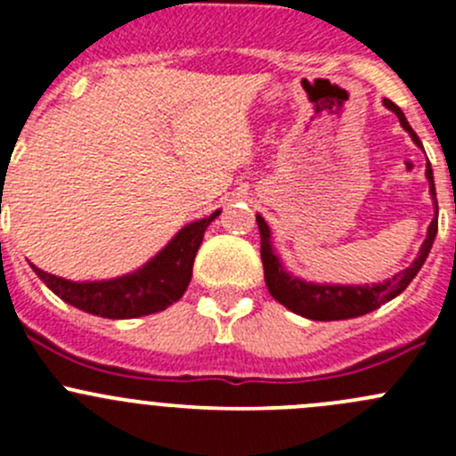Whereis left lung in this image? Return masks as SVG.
<instances>
[{
  "label": "left lung",
  "instance_id": "obj_1",
  "mask_svg": "<svg viewBox=\"0 0 456 456\" xmlns=\"http://www.w3.org/2000/svg\"><path fill=\"white\" fill-rule=\"evenodd\" d=\"M384 105L397 114L403 130L412 136V141H415L417 145H421L419 136H417L415 132H412V127L408 126L402 110L388 99H384ZM426 178L428 183H430V194L436 207L435 178H432L430 163L426 165ZM436 209H439V207H436ZM256 223H257V229H260V256H262V266H265V282H266V289H269V293L280 302V305L291 309L293 314L309 317V320H320V322L348 320V317L366 315L370 314V311L379 309L384 302L393 300L395 296H399V293L412 282V278L419 273L421 266H424L426 257L430 254L432 242H435L436 227H439L435 216L430 227H428V236L424 245H421V251L419 256H417V260L412 262L408 269L399 271L397 275L386 280V282L372 284V287H369V284H364V287H329V284L305 282V280L289 275L287 271L282 269V265H280L278 256H275L273 249H271L269 224L265 223L262 216H256Z\"/></svg>",
  "mask_w": 456,
  "mask_h": 456
}]
</instances>
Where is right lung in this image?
<instances>
[{
  "mask_svg": "<svg viewBox=\"0 0 456 456\" xmlns=\"http://www.w3.org/2000/svg\"><path fill=\"white\" fill-rule=\"evenodd\" d=\"M218 214L220 211H214L207 218L187 224L159 256L151 257L142 269L123 278L103 280V282H70L37 269L35 265L32 269L54 296L86 314L110 317V320H130V317L159 314L181 300L185 293L205 229Z\"/></svg>",
  "mask_w": 456,
  "mask_h": 456,
  "instance_id": "add662e5",
  "label": "right lung"
}]
</instances>
